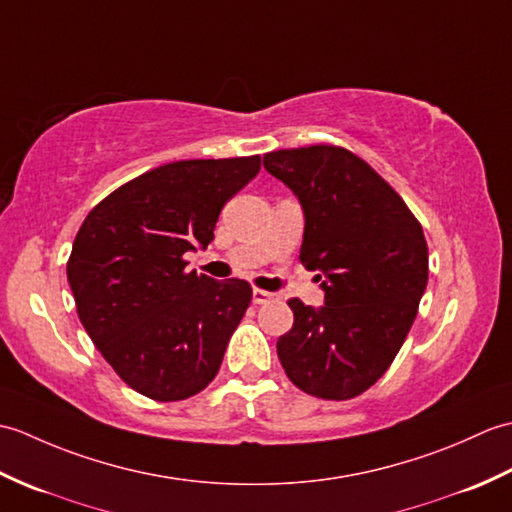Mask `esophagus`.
<instances>
[{"label": "esophagus", "mask_w": 512, "mask_h": 512, "mask_svg": "<svg viewBox=\"0 0 512 512\" xmlns=\"http://www.w3.org/2000/svg\"><path fill=\"white\" fill-rule=\"evenodd\" d=\"M275 299H277L275 292H268V290H262V288L253 290V303H257V306H262V303H270Z\"/></svg>", "instance_id": "esophagus-1"}]
</instances>
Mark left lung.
Masks as SVG:
<instances>
[{"label":"left lung","instance_id":"1","mask_svg":"<svg viewBox=\"0 0 512 512\" xmlns=\"http://www.w3.org/2000/svg\"><path fill=\"white\" fill-rule=\"evenodd\" d=\"M264 167L301 202V264L319 270L321 308L290 299L292 330L279 361L301 391L323 400L361 396L405 343L429 279L420 222L400 195L352 151L279 149Z\"/></svg>","mask_w":512,"mask_h":512}]
</instances>
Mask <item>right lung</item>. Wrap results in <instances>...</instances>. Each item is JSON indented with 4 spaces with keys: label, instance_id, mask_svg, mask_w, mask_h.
I'll list each match as a JSON object with an SVG mask.
<instances>
[{
    "label": "right lung",
    "instance_id": "add662e5",
    "mask_svg": "<svg viewBox=\"0 0 512 512\" xmlns=\"http://www.w3.org/2000/svg\"><path fill=\"white\" fill-rule=\"evenodd\" d=\"M262 158L178 160L107 195L85 217L68 281L85 332L114 372L151 400L191 398L215 378L253 299L244 279L187 273L222 206Z\"/></svg>",
    "mask_w": 512,
    "mask_h": 512
}]
</instances>
